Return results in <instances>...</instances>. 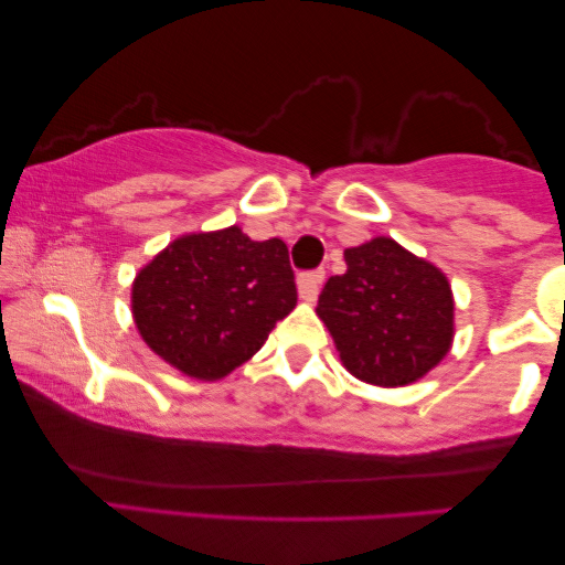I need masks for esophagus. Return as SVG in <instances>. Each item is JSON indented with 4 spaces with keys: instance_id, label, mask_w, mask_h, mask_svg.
I'll return each mask as SVG.
<instances>
[{
    "instance_id": "obj_1",
    "label": "esophagus",
    "mask_w": 565,
    "mask_h": 565,
    "mask_svg": "<svg viewBox=\"0 0 565 565\" xmlns=\"http://www.w3.org/2000/svg\"><path fill=\"white\" fill-rule=\"evenodd\" d=\"M321 282H323V269H311V273H300L298 275V292H300V298H303L306 303H313V300L319 298Z\"/></svg>"
}]
</instances>
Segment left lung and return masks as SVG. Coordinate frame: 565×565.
<instances>
[{
    "label": "left lung",
    "instance_id": "8db88e82",
    "mask_svg": "<svg viewBox=\"0 0 565 565\" xmlns=\"http://www.w3.org/2000/svg\"><path fill=\"white\" fill-rule=\"evenodd\" d=\"M316 313L339 360L360 381L398 388L419 381L452 347L455 300L443 269L388 236L344 249Z\"/></svg>",
    "mask_w": 565,
    "mask_h": 565
}]
</instances>
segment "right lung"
<instances>
[{"instance_id": "obj_1", "label": "right lung", "mask_w": 565, "mask_h": 565, "mask_svg": "<svg viewBox=\"0 0 565 565\" xmlns=\"http://www.w3.org/2000/svg\"><path fill=\"white\" fill-rule=\"evenodd\" d=\"M296 303L288 246L252 242L238 226L174 238L130 290L143 342L198 381H218L254 358Z\"/></svg>"}]
</instances>
